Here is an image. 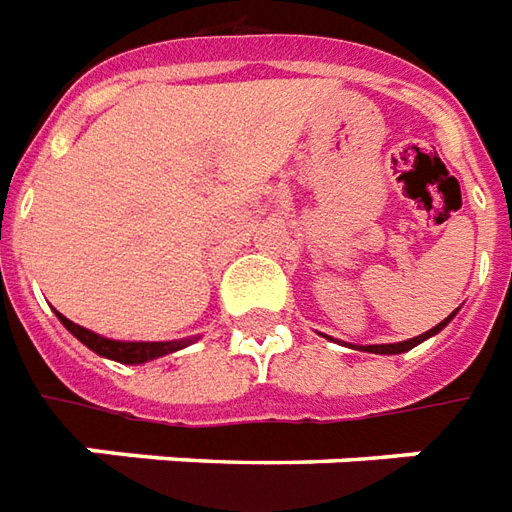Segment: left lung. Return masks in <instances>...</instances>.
<instances>
[{"label":"left lung","instance_id":"8db88e82","mask_svg":"<svg viewBox=\"0 0 512 512\" xmlns=\"http://www.w3.org/2000/svg\"><path fill=\"white\" fill-rule=\"evenodd\" d=\"M457 316V310L452 313V316H446L441 321V324H435L432 330L421 332V335H416V338H410V341H399V343H368V346H352V349H360V352H371V355H402V352H407V349H413V346H418V343H424L427 338H432V335H438V332L452 321V318Z\"/></svg>","mask_w":512,"mask_h":512}]
</instances>
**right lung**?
<instances>
[{
	"label": "right lung",
	"mask_w": 512,
	"mask_h": 512,
	"mask_svg": "<svg viewBox=\"0 0 512 512\" xmlns=\"http://www.w3.org/2000/svg\"><path fill=\"white\" fill-rule=\"evenodd\" d=\"M55 316L91 352H96L99 357H107V360H116V363H127V366H141V363H149V360H157V357L180 352V349H185V346H191L196 341V338H182V341H116V338L96 335L94 330H85V327L69 321V318L63 316V313H57V310Z\"/></svg>",
	"instance_id": "right-lung-1"
}]
</instances>
